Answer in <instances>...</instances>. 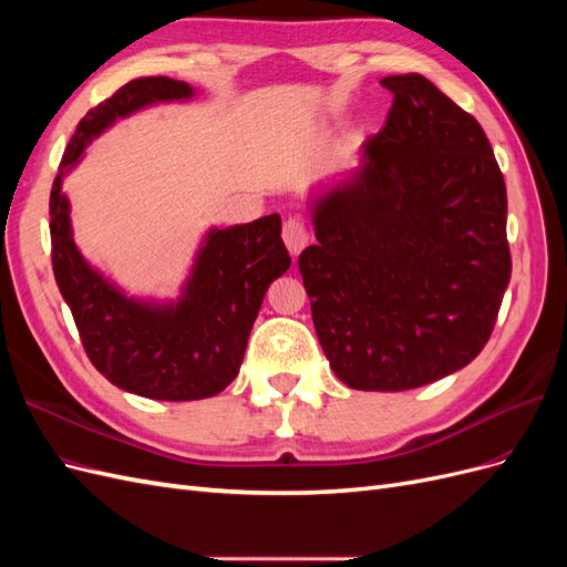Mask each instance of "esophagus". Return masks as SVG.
<instances>
[{
	"label": "esophagus",
	"mask_w": 567,
	"mask_h": 567,
	"mask_svg": "<svg viewBox=\"0 0 567 567\" xmlns=\"http://www.w3.org/2000/svg\"><path fill=\"white\" fill-rule=\"evenodd\" d=\"M307 241H310V234H307L305 221L300 217L286 219V225H284V244H286L288 252L293 255V257H298L302 252V248L307 246Z\"/></svg>",
	"instance_id": "obj_1"
}]
</instances>
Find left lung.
<instances>
[{
	"label": "left lung",
	"instance_id": "obj_1",
	"mask_svg": "<svg viewBox=\"0 0 567 567\" xmlns=\"http://www.w3.org/2000/svg\"><path fill=\"white\" fill-rule=\"evenodd\" d=\"M394 99L362 165L312 192L315 246L298 267L317 338L354 390L444 379L489 340L511 279L506 184L477 120L419 73Z\"/></svg>",
	"mask_w": 567,
	"mask_h": 567
}]
</instances>
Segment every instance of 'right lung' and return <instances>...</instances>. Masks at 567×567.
I'll list each match as a JSON object with an SVG mask.
<instances>
[{"label":"right lung","instance_id":"add662e5","mask_svg":"<svg viewBox=\"0 0 567 567\" xmlns=\"http://www.w3.org/2000/svg\"><path fill=\"white\" fill-rule=\"evenodd\" d=\"M194 94L182 80L127 82L80 120L49 196L54 277L87 357L113 385L163 402L213 398L236 379L267 288L290 267L281 217L274 213L248 225L208 229L179 298L148 300L127 296L84 260L61 186L84 148L120 117Z\"/></svg>","mask_w":567,"mask_h":567}]
</instances>
